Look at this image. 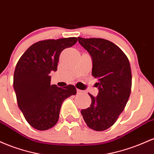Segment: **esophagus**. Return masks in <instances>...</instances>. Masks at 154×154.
<instances>
[{
    "label": "esophagus",
    "mask_w": 154,
    "mask_h": 154,
    "mask_svg": "<svg viewBox=\"0 0 154 154\" xmlns=\"http://www.w3.org/2000/svg\"><path fill=\"white\" fill-rule=\"evenodd\" d=\"M82 92H83L82 90H81V89H77V93H78V94H81V93H82Z\"/></svg>",
    "instance_id": "esophagus-1"
}]
</instances>
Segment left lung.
<instances>
[{"mask_svg": "<svg viewBox=\"0 0 154 154\" xmlns=\"http://www.w3.org/2000/svg\"><path fill=\"white\" fill-rule=\"evenodd\" d=\"M79 42L92 59L91 74L98 79L99 93L91 98L90 107L81 111L89 128L103 131L113 125L123 111L132 87L129 61L118 46L103 38H83Z\"/></svg>", "mask_w": 154, "mask_h": 154, "instance_id": "1", "label": "left lung"}]
</instances>
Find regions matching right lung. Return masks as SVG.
Returning a JSON list of instances; mask_svg holds the SVG:
<instances>
[{"label":"right lung","mask_w":154,"mask_h":154,"mask_svg":"<svg viewBox=\"0 0 154 154\" xmlns=\"http://www.w3.org/2000/svg\"><path fill=\"white\" fill-rule=\"evenodd\" d=\"M75 37L36 42L19 60L14 74V89L20 109L29 124L46 130L58 122L63 102L76 94L73 85H51L50 73L57 70L60 53L71 47Z\"/></svg>","instance_id":"right-lung-1"}]
</instances>
